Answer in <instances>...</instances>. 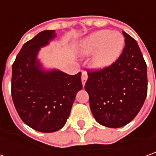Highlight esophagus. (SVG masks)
I'll use <instances>...</instances> for the list:
<instances>
[{"instance_id":"34e87169","label":"esophagus","mask_w":156,"mask_h":156,"mask_svg":"<svg viewBox=\"0 0 156 156\" xmlns=\"http://www.w3.org/2000/svg\"><path fill=\"white\" fill-rule=\"evenodd\" d=\"M87 79H88V75H87V73H86V72H83V73H82V78H81L83 86H84V85H85Z\"/></svg>"}]
</instances>
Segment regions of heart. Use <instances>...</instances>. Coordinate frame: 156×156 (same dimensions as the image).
<instances>
[{
	"label": "heart",
	"instance_id": "1",
	"mask_svg": "<svg viewBox=\"0 0 156 156\" xmlns=\"http://www.w3.org/2000/svg\"><path fill=\"white\" fill-rule=\"evenodd\" d=\"M126 44L122 34L109 30H100L83 38L79 44V55L92 56L91 65L96 70L111 66L121 55Z\"/></svg>",
	"mask_w": 156,
	"mask_h": 156
}]
</instances>
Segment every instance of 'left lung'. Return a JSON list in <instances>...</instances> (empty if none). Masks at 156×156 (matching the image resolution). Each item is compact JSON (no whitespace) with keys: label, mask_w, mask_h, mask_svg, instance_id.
Listing matches in <instances>:
<instances>
[{"label":"left lung","mask_w":156,"mask_h":156,"mask_svg":"<svg viewBox=\"0 0 156 156\" xmlns=\"http://www.w3.org/2000/svg\"><path fill=\"white\" fill-rule=\"evenodd\" d=\"M126 46L111 66L89 73L85 90L96 120L119 128L130 123L144 103L148 90L147 66L138 44L123 31Z\"/></svg>","instance_id":"obj_1"}]
</instances>
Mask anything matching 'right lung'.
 Wrapping results in <instances>:
<instances>
[{"label": "right lung", "instance_id": "obj_1", "mask_svg": "<svg viewBox=\"0 0 156 156\" xmlns=\"http://www.w3.org/2000/svg\"><path fill=\"white\" fill-rule=\"evenodd\" d=\"M56 37L43 30L25 42L12 66V97L24 122L36 131L54 132L64 126L76 95L82 90L81 73L69 75L44 69L38 54Z\"/></svg>", "mask_w": 156, "mask_h": 156}]
</instances>
